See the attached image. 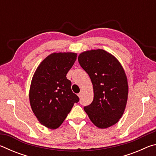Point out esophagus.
<instances>
[{"mask_svg": "<svg viewBox=\"0 0 156 156\" xmlns=\"http://www.w3.org/2000/svg\"><path fill=\"white\" fill-rule=\"evenodd\" d=\"M83 91H80V93H79V94H78V97H79V98H81L82 96H83Z\"/></svg>", "mask_w": 156, "mask_h": 156, "instance_id": "obj_1", "label": "esophagus"}]
</instances>
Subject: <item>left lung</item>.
I'll return each instance as SVG.
<instances>
[{
  "mask_svg": "<svg viewBox=\"0 0 156 156\" xmlns=\"http://www.w3.org/2000/svg\"><path fill=\"white\" fill-rule=\"evenodd\" d=\"M78 60L90 77L94 88V100L84 107V112L97 127L114 125L125 112L128 98L127 78L123 67L103 49L84 51Z\"/></svg>",
  "mask_w": 156,
  "mask_h": 156,
  "instance_id": "left-lung-1",
  "label": "left lung"
}]
</instances>
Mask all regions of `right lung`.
Returning <instances> with one entry per match:
<instances>
[{
	"label": "right lung",
	"instance_id": "right-lung-1",
	"mask_svg": "<svg viewBox=\"0 0 156 156\" xmlns=\"http://www.w3.org/2000/svg\"><path fill=\"white\" fill-rule=\"evenodd\" d=\"M76 57V53H53L41 62L31 80V109L39 122L49 129L58 128L79 101L66 77Z\"/></svg>",
	"mask_w": 156,
	"mask_h": 156
}]
</instances>
